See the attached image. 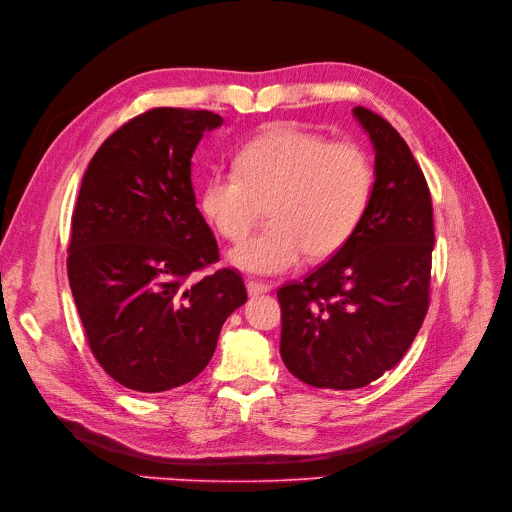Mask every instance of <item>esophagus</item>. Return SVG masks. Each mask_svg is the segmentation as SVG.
<instances>
[{
	"label": "esophagus",
	"instance_id": "obj_1",
	"mask_svg": "<svg viewBox=\"0 0 512 512\" xmlns=\"http://www.w3.org/2000/svg\"><path fill=\"white\" fill-rule=\"evenodd\" d=\"M246 287H248L250 296H260V294H266V291L273 289L269 283H262V281H248Z\"/></svg>",
	"mask_w": 512,
	"mask_h": 512
}]
</instances>
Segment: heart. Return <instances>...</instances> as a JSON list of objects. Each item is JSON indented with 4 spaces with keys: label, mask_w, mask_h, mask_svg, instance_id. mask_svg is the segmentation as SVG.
Wrapping results in <instances>:
<instances>
[{
    "label": "heart",
    "mask_w": 512,
    "mask_h": 512,
    "mask_svg": "<svg viewBox=\"0 0 512 512\" xmlns=\"http://www.w3.org/2000/svg\"><path fill=\"white\" fill-rule=\"evenodd\" d=\"M375 191V164L352 141L281 125L241 148L237 170H216L202 187V212L229 241H239L269 208L273 225L231 252L235 266L277 275L308 254L323 260L360 227Z\"/></svg>",
    "instance_id": "heart-1"
}]
</instances>
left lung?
Segmentation results:
<instances>
[{"label":"left lung","mask_w":512,"mask_h":512,"mask_svg":"<svg viewBox=\"0 0 512 512\" xmlns=\"http://www.w3.org/2000/svg\"><path fill=\"white\" fill-rule=\"evenodd\" d=\"M375 148V191L346 246L277 291L281 358L312 387L358 389L394 369L429 308L433 206L421 166L379 114L354 108Z\"/></svg>","instance_id":"8db88e82"}]
</instances>
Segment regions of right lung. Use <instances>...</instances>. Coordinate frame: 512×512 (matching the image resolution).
<instances>
[{
    "mask_svg": "<svg viewBox=\"0 0 512 512\" xmlns=\"http://www.w3.org/2000/svg\"><path fill=\"white\" fill-rule=\"evenodd\" d=\"M221 125L210 110L154 108L114 131L85 170L68 281L95 360L133 392L196 379L227 316L248 300L235 269L189 281L218 260L191 156Z\"/></svg>",
    "mask_w": 512,
    "mask_h": 512,
    "instance_id": "right-lung-1",
    "label": "right lung"
}]
</instances>
